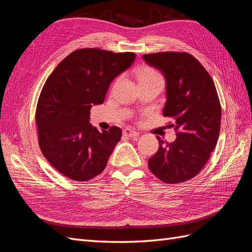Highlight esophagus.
<instances>
[{"label":"esophagus","instance_id":"34e87169","mask_svg":"<svg viewBox=\"0 0 252 252\" xmlns=\"http://www.w3.org/2000/svg\"><path fill=\"white\" fill-rule=\"evenodd\" d=\"M123 134L128 136V138H134V136H139V132H136L131 128H125L123 130Z\"/></svg>","mask_w":252,"mask_h":252}]
</instances>
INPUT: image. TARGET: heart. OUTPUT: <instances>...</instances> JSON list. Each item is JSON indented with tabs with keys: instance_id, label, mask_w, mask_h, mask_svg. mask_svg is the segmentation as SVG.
<instances>
[{
	"instance_id": "b5f03b06",
	"label": "heart",
	"mask_w": 252,
	"mask_h": 252,
	"mask_svg": "<svg viewBox=\"0 0 252 252\" xmlns=\"http://www.w3.org/2000/svg\"><path fill=\"white\" fill-rule=\"evenodd\" d=\"M139 81L143 79H149V78H158L162 79L161 75H159L156 70L151 69V68H144L139 73H138Z\"/></svg>"
}]
</instances>
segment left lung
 <instances>
[{
  "label": "left lung",
  "mask_w": 252,
  "mask_h": 252,
  "mask_svg": "<svg viewBox=\"0 0 252 252\" xmlns=\"http://www.w3.org/2000/svg\"><path fill=\"white\" fill-rule=\"evenodd\" d=\"M166 81L164 117L174 119L177 139L164 143L159 136L157 154L148 159L150 171L168 184L185 182L199 173L218 143L220 104L209 73L186 52L143 55Z\"/></svg>",
  "instance_id": "obj_1"
}]
</instances>
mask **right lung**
Here are the masks:
<instances>
[{
  "label": "right lung",
  "mask_w": 252,
  "mask_h": 252,
  "mask_svg": "<svg viewBox=\"0 0 252 252\" xmlns=\"http://www.w3.org/2000/svg\"><path fill=\"white\" fill-rule=\"evenodd\" d=\"M134 60L133 52L74 50L45 82L35 111L39 144L65 177L85 182L105 169L122 130L112 126L98 131L89 123L90 109L103 104L111 82Z\"/></svg>",
  "instance_id": "1"
}]
</instances>
